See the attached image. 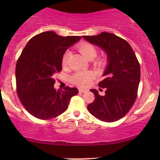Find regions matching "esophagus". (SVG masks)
Masks as SVG:
<instances>
[{
  "instance_id": "34e87169",
  "label": "esophagus",
  "mask_w": 160,
  "mask_h": 160,
  "mask_svg": "<svg viewBox=\"0 0 160 160\" xmlns=\"http://www.w3.org/2000/svg\"><path fill=\"white\" fill-rule=\"evenodd\" d=\"M79 92L81 93H83V92H87V89H79Z\"/></svg>"
}]
</instances>
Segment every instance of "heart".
I'll list each match as a JSON object with an SVG mask.
<instances>
[{
  "instance_id": "obj_1",
  "label": "heart",
  "mask_w": 160,
  "mask_h": 160,
  "mask_svg": "<svg viewBox=\"0 0 160 160\" xmlns=\"http://www.w3.org/2000/svg\"><path fill=\"white\" fill-rule=\"evenodd\" d=\"M78 49L81 54L89 60H92L95 58L98 54V49L92 43L87 42H82L78 46ZM69 51H66L64 53L62 58V65L63 68H66L68 64V58L70 56ZM105 60L103 58H97L95 63L97 65H104ZM93 79V74L90 71H78L74 73L70 78V80L74 85L80 86V87H86L90 83L92 80Z\"/></svg>"
}]
</instances>
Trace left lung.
Instances as JSON below:
<instances>
[{
	"label": "left lung",
	"mask_w": 160,
	"mask_h": 160,
	"mask_svg": "<svg viewBox=\"0 0 160 160\" xmlns=\"http://www.w3.org/2000/svg\"><path fill=\"white\" fill-rule=\"evenodd\" d=\"M82 38L103 49L108 58V65L104 73L105 78L98 83L101 88L105 89V95L102 96L96 89H91L95 100L87 106L88 110L104 122L120 120L136 100L141 78L138 60L128 42L111 33L102 32Z\"/></svg>",
	"instance_id": "obj_1"
}]
</instances>
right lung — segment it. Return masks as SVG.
Returning a JSON list of instances; mask_svg holds the SVG:
<instances>
[{
	"mask_svg": "<svg viewBox=\"0 0 160 160\" xmlns=\"http://www.w3.org/2000/svg\"><path fill=\"white\" fill-rule=\"evenodd\" d=\"M81 39L80 36H59L42 32L29 40L16 66V92L30 114L49 120L64 113L71 98L78 94L77 88L53 87L54 77L62 71V58L66 49Z\"/></svg>",
	"mask_w": 160,
	"mask_h": 160,
	"instance_id": "1",
	"label": "right lung"
}]
</instances>
